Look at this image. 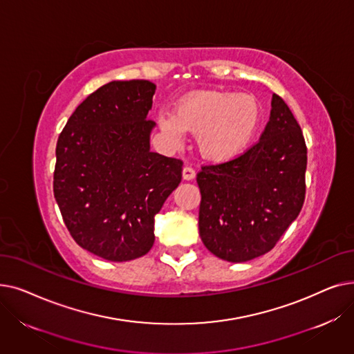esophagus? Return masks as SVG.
Listing matches in <instances>:
<instances>
[{
  "mask_svg": "<svg viewBox=\"0 0 354 354\" xmlns=\"http://www.w3.org/2000/svg\"><path fill=\"white\" fill-rule=\"evenodd\" d=\"M195 171H194V167H191V166H185L183 167V171H182V176H183V179L185 180H192L194 178H195Z\"/></svg>",
  "mask_w": 354,
  "mask_h": 354,
  "instance_id": "34e87169",
  "label": "esophagus"
}]
</instances>
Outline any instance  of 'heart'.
<instances>
[{
    "label": "heart",
    "mask_w": 354,
    "mask_h": 354,
    "mask_svg": "<svg viewBox=\"0 0 354 354\" xmlns=\"http://www.w3.org/2000/svg\"><path fill=\"white\" fill-rule=\"evenodd\" d=\"M261 120L257 100L230 91H199L182 99L174 116L160 118V126L175 140L185 132L199 135L203 158L227 162L251 146Z\"/></svg>",
    "instance_id": "b5f03b06"
}]
</instances>
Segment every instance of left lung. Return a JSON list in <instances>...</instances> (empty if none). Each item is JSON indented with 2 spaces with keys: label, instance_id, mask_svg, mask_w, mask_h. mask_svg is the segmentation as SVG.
<instances>
[{
  "label": "left lung",
  "instance_id": "obj_1",
  "mask_svg": "<svg viewBox=\"0 0 354 354\" xmlns=\"http://www.w3.org/2000/svg\"><path fill=\"white\" fill-rule=\"evenodd\" d=\"M306 167L301 127L274 93L259 140L241 156L205 165L198 172L203 245L230 263L271 251L303 208Z\"/></svg>",
  "mask_w": 354,
  "mask_h": 354
}]
</instances>
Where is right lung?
I'll use <instances>...</instances> for the list:
<instances>
[{"instance_id":"add662e5","label":"right lung","mask_w":354,"mask_h":354,"mask_svg":"<svg viewBox=\"0 0 354 354\" xmlns=\"http://www.w3.org/2000/svg\"><path fill=\"white\" fill-rule=\"evenodd\" d=\"M156 86L110 82L73 111L55 147L53 191L76 243L130 261L155 243V215L182 179L180 159L151 152Z\"/></svg>"}]
</instances>
